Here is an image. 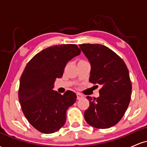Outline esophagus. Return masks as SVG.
Wrapping results in <instances>:
<instances>
[{"label":"esophagus","instance_id":"esophagus-1","mask_svg":"<svg viewBox=\"0 0 147 147\" xmlns=\"http://www.w3.org/2000/svg\"><path fill=\"white\" fill-rule=\"evenodd\" d=\"M77 99H80L83 98V95H82L81 93H79V92H77Z\"/></svg>","mask_w":147,"mask_h":147}]
</instances>
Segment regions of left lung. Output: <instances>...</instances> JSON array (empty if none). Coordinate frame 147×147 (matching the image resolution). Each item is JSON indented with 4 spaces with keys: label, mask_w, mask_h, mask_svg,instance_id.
I'll return each instance as SVG.
<instances>
[{
    "label": "left lung",
    "mask_w": 147,
    "mask_h": 147,
    "mask_svg": "<svg viewBox=\"0 0 147 147\" xmlns=\"http://www.w3.org/2000/svg\"><path fill=\"white\" fill-rule=\"evenodd\" d=\"M82 51L90 63L89 82L99 84V97L87 96L90 106L84 112L89 125L109 129L122 119L131 100V85L125 63L116 53L101 44H81Z\"/></svg>",
    "instance_id": "1"
}]
</instances>
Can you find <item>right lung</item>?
Wrapping results in <instances>:
<instances>
[{"instance_id": "right-lung-1", "label": "right lung", "mask_w": 147, "mask_h": 147, "mask_svg": "<svg viewBox=\"0 0 147 147\" xmlns=\"http://www.w3.org/2000/svg\"><path fill=\"white\" fill-rule=\"evenodd\" d=\"M80 53L75 44L56 45L38 52L25 66L18 99L25 117L40 132L55 133L65 124L66 111L77 95L71 90L61 95L53 90L54 84L63 76L69 61Z\"/></svg>"}]
</instances>
